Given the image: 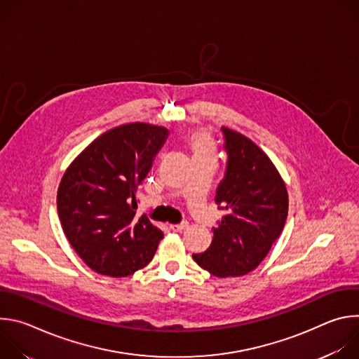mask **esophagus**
I'll list each match as a JSON object with an SVG mask.
<instances>
[{"mask_svg": "<svg viewBox=\"0 0 359 359\" xmlns=\"http://www.w3.org/2000/svg\"><path fill=\"white\" fill-rule=\"evenodd\" d=\"M189 227V223L187 222H183V223H179V224H170V229L173 231H183Z\"/></svg>", "mask_w": 359, "mask_h": 359, "instance_id": "34e87169", "label": "esophagus"}]
</instances>
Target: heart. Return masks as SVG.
Masks as SVG:
<instances>
[{"instance_id":"b5f03b06","label":"heart","mask_w":359,"mask_h":359,"mask_svg":"<svg viewBox=\"0 0 359 359\" xmlns=\"http://www.w3.org/2000/svg\"><path fill=\"white\" fill-rule=\"evenodd\" d=\"M194 156H213L215 143L206 132H194L189 139Z\"/></svg>"}]
</instances>
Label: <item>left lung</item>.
Segmentation results:
<instances>
[{"mask_svg": "<svg viewBox=\"0 0 359 359\" xmlns=\"http://www.w3.org/2000/svg\"><path fill=\"white\" fill-rule=\"evenodd\" d=\"M227 153L215 200L226 210L213 240L193 260L216 277H238L257 267L280 237L287 215L285 184L266 153L244 135L222 128Z\"/></svg>", "mask_w": 359, "mask_h": 359, "instance_id": "1", "label": "left lung"}]
</instances>
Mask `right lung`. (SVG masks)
Returning <instances> with one entry per match:
<instances>
[{"label":"right lung","instance_id":"add662e5","mask_svg":"<svg viewBox=\"0 0 359 359\" xmlns=\"http://www.w3.org/2000/svg\"><path fill=\"white\" fill-rule=\"evenodd\" d=\"M169 130L147 123L114 128L95 139L65 172L58 216L79 257L96 273L126 277L149 264L163 238L143 215L136 190Z\"/></svg>","mask_w":359,"mask_h":359}]
</instances>
